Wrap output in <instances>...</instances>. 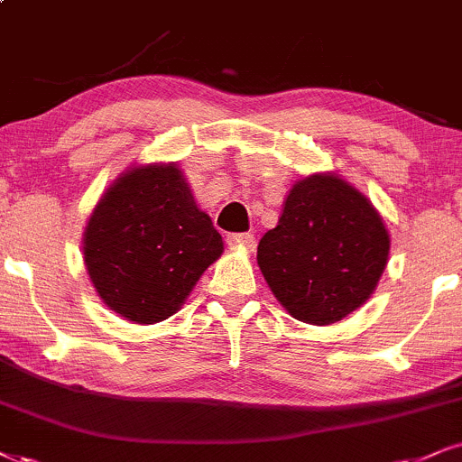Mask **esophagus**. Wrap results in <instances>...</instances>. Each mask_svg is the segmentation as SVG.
<instances>
[{"mask_svg": "<svg viewBox=\"0 0 462 462\" xmlns=\"http://www.w3.org/2000/svg\"><path fill=\"white\" fill-rule=\"evenodd\" d=\"M226 242H229L231 246H244L246 250L254 248L253 233H229V236H226Z\"/></svg>", "mask_w": 462, "mask_h": 462, "instance_id": "34e87169", "label": "esophagus"}]
</instances>
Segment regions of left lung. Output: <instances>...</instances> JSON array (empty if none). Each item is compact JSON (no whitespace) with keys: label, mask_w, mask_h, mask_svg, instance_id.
<instances>
[{"label":"left lung","mask_w":462,"mask_h":462,"mask_svg":"<svg viewBox=\"0 0 462 462\" xmlns=\"http://www.w3.org/2000/svg\"><path fill=\"white\" fill-rule=\"evenodd\" d=\"M388 253L390 236L368 199L336 175H310L291 188L257 261L298 321L329 326L370 298Z\"/></svg>","instance_id":"obj_1"}]
</instances>
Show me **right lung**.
Returning a JSON list of instances; mask_svg holds the SVG:
<instances>
[{"mask_svg": "<svg viewBox=\"0 0 462 462\" xmlns=\"http://www.w3.org/2000/svg\"><path fill=\"white\" fill-rule=\"evenodd\" d=\"M85 265L111 310L158 323L184 304L222 254V237L197 208L175 164L124 173L85 226Z\"/></svg>", "mask_w": 462, "mask_h": 462, "instance_id": "right-lung-1", "label": "right lung"}]
</instances>
